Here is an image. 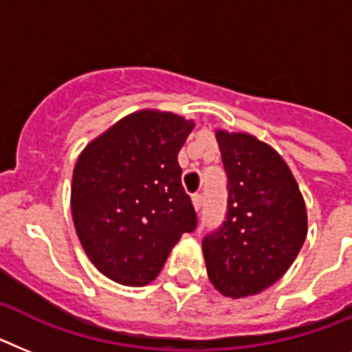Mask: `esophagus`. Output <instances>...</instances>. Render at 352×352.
I'll use <instances>...</instances> for the list:
<instances>
[{
    "label": "esophagus",
    "mask_w": 352,
    "mask_h": 352,
    "mask_svg": "<svg viewBox=\"0 0 352 352\" xmlns=\"http://www.w3.org/2000/svg\"><path fill=\"white\" fill-rule=\"evenodd\" d=\"M191 200H193L195 209L200 210V209H201V206H204V195H200V193L193 195V198H191Z\"/></svg>",
    "instance_id": "1"
}]
</instances>
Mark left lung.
Returning <instances> with one entry per match:
<instances>
[{
	"instance_id": "obj_1",
	"label": "left lung",
	"mask_w": 352,
	"mask_h": 352,
	"mask_svg": "<svg viewBox=\"0 0 352 352\" xmlns=\"http://www.w3.org/2000/svg\"><path fill=\"white\" fill-rule=\"evenodd\" d=\"M228 177L227 219L201 243L214 289L232 299L278 282L307 239L303 195L273 146L248 133L216 131Z\"/></svg>"
}]
</instances>
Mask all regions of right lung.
<instances>
[{
  "label": "right lung",
  "instance_id": "right-lung-1",
  "mask_svg": "<svg viewBox=\"0 0 352 352\" xmlns=\"http://www.w3.org/2000/svg\"><path fill=\"white\" fill-rule=\"evenodd\" d=\"M195 122L134 111L91 140L72 173L70 209L91 264L113 282L143 287L161 273L182 234L197 228L177 154Z\"/></svg>",
  "mask_w": 352,
  "mask_h": 352
}]
</instances>
